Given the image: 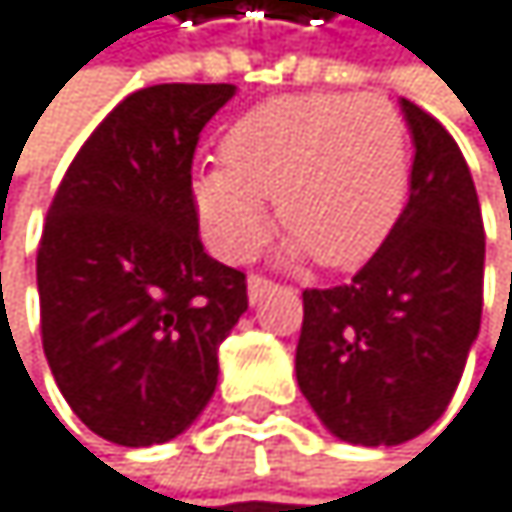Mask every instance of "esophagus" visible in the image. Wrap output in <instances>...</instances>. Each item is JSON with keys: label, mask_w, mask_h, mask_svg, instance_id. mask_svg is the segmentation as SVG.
<instances>
[{"label": "esophagus", "mask_w": 512, "mask_h": 512, "mask_svg": "<svg viewBox=\"0 0 512 512\" xmlns=\"http://www.w3.org/2000/svg\"><path fill=\"white\" fill-rule=\"evenodd\" d=\"M276 285L264 276H248V301L251 304H261L264 301V294H270Z\"/></svg>", "instance_id": "obj_1"}]
</instances>
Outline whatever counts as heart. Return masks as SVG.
<instances>
[{
    "instance_id": "1",
    "label": "heart",
    "mask_w": 512,
    "mask_h": 512,
    "mask_svg": "<svg viewBox=\"0 0 512 512\" xmlns=\"http://www.w3.org/2000/svg\"><path fill=\"white\" fill-rule=\"evenodd\" d=\"M224 165L202 168L193 199L224 258H248L267 233V199L288 227L282 254L344 270L368 261L399 224L408 187V131L375 94H285L233 122Z\"/></svg>"
}]
</instances>
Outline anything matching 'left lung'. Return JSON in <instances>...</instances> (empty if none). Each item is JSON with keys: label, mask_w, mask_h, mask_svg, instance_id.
I'll return each mask as SVG.
<instances>
[{"label": "left lung", "mask_w": 512, "mask_h": 512, "mask_svg": "<svg viewBox=\"0 0 512 512\" xmlns=\"http://www.w3.org/2000/svg\"><path fill=\"white\" fill-rule=\"evenodd\" d=\"M415 144L399 224L350 285L304 291L294 371L316 418L350 445L430 430L464 375L482 319L485 233L461 147L402 97Z\"/></svg>", "instance_id": "obj_1"}]
</instances>
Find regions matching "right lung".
Wrapping results in <instances>:
<instances>
[{
    "label": "right lung",
    "mask_w": 512,
    "mask_h": 512,
    "mask_svg": "<svg viewBox=\"0 0 512 512\" xmlns=\"http://www.w3.org/2000/svg\"><path fill=\"white\" fill-rule=\"evenodd\" d=\"M236 85H150L94 128L36 254L42 347L76 418L125 448L181 436L218 387L245 273L199 242L193 153Z\"/></svg>",
    "instance_id": "right-lung-1"
}]
</instances>
